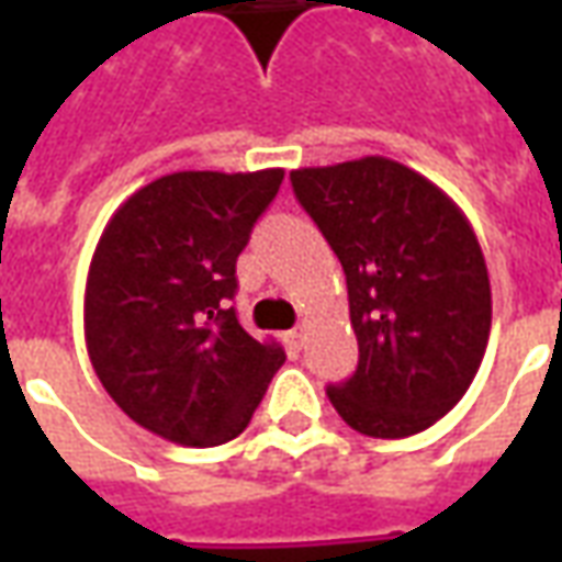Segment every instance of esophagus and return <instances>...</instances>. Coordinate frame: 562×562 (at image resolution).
<instances>
[{
  "label": "esophagus",
  "instance_id": "esophagus-1",
  "mask_svg": "<svg viewBox=\"0 0 562 562\" xmlns=\"http://www.w3.org/2000/svg\"><path fill=\"white\" fill-rule=\"evenodd\" d=\"M285 342H289V349H294V352H297V349L304 346V330L301 328L289 330V334H285Z\"/></svg>",
  "mask_w": 562,
  "mask_h": 562
}]
</instances>
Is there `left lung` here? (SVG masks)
<instances>
[{
    "instance_id": "8db88e82",
    "label": "left lung",
    "mask_w": 562,
    "mask_h": 562,
    "mask_svg": "<svg viewBox=\"0 0 562 562\" xmlns=\"http://www.w3.org/2000/svg\"><path fill=\"white\" fill-rule=\"evenodd\" d=\"M297 204L340 258L358 367L328 401L352 430L403 439L467 394L491 334V280L458 204L401 161L292 171Z\"/></svg>"
}]
</instances>
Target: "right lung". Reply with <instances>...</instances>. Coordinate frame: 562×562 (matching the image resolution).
Segmentation results:
<instances>
[{
    "instance_id": "obj_1",
    "label": "right lung",
    "mask_w": 562,
    "mask_h": 562,
    "mask_svg": "<svg viewBox=\"0 0 562 562\" xmlns=\"http://www.w3.org/2000/svg\"><path fill=\"white\" fill-rule=\"evenodd\" d=\"M282 183L252 173L177 171L116 210L92 256L83 330L92 370L123 413L177 446H222L285 361L237 313V256Z\"/></svg>"
}]
</instances>
